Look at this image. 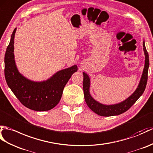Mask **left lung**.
<instances>
[{
    "mask_svg": "<svg viewBox=\"0 0 153 153\" xmlns=\"http://www.w3.org/2000/svg\"><path fill=\"white\" fill-rule=\"evenodd\" d=\"M143 51L145 55V65L144 68L142 72L140 81L138 84L136 89L134 93L131 94L129 97H128L125 100L120 102L119 103L115 104H104L96 100L95 99L92 97L90 93V87H91V79L88 74L85 72H83V92L85 100L86 102L87 105L88 106L92 111H94L97 114L104 116H114L119 115L120 114L125 113L128 109H129L131 106L134 105L137 99L139 98L146 87L147 82V74L148 70L149 67V54L147 51L146 48H145V41L143 42Z\"/></svg>",
    "mask_w": 153,
    "mask_h": 153,
    "instance_id": "8db88e82",
    "label": "left lung"
}]
</instances>
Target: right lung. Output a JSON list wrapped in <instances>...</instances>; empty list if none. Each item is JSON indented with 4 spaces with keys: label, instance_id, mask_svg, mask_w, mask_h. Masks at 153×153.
Instances as JSON below:
<instances>
[{
    "label": "right lung",
    "instance_id": "1",
    "mask_svg": "<svg viewBox=\"0 0 153 153\" xmlns=\"http://www.w3.org/2000/svg\"><path fill=\"white\" fill-rule=\"evenodd\" d=\"M17 28L13 31L4 56V75L6 83L21 104L37 111H48L58 104L63 89L74 73L77 71L74 65L56 72L48 79L35 81L21 74L17 68L14 56V37Z\"/></svg>",
    "mask_w": 153,
    "mask_h": 153
}]
</instances>
